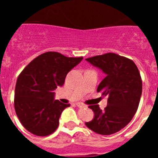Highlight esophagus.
I'll return each mask as SVG.
<instances>
[{"mask_svg": "<svg viewBox=\"0 0 158 158\" xmlns=\"http://www.w3.org/2000/svg\"><path fill=\"white\" fill-rule=\"evenodd\" d=\"M76 105L78 107H87V105H85V104H82V103H77Z\"/></svg>", "mask_w": 158, "mask_h": 158, "instance_id": "34e87169", "label": "esophagus"}]
</instances>
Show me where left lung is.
I'll list each match as a JSON object with an SVG mask.
<instances>
[{
  "instance_id": "left-lung-1",
  "label": "left lung",
  "mask_w": 158,
  "mask_h": 158,
  "mask_svg": "<svg viewBox=\"0 0 158 158\" xmlns=\"http://www.w3.org/2000/svg\"><path fill=\"white\" fill-rule=\"evenodd\" d=\"M85 60L106 75L97 92L108 97L104 111L98 104L89 106L94 111V118L85 125L100 135L116 133L131 122L139 107L142 82L138 67L132 60L114 53Z\"/></svg>"
}]
</instances>
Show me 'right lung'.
<instances>
[{"mask_svg":"<svg viewBox=\"0 0 158 158\" xmlns=\"http://www.w3.org/2000/svg\"><path fill=\"white\" fill-rule=\"evenodd\" d=\"M83 58H68L47 52L30 62L18 77L14 106L18 118L29 132L47 136L56 131L65 104L54 100V90L62 87L67 73Z\"/></svg>","mask_w":158,"mask_h":158,"instance_id":"1","label":"right lung"}]
</instances>
